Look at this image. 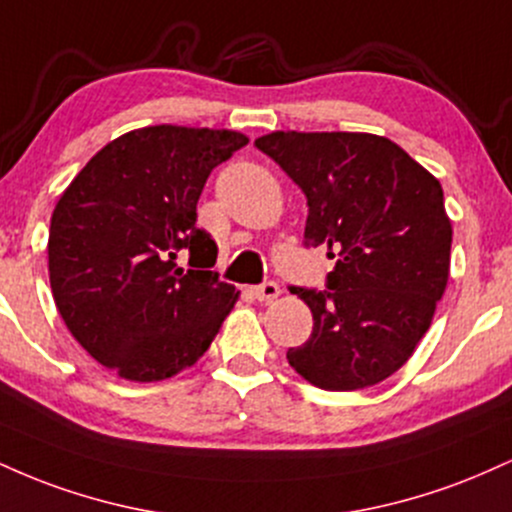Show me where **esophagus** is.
I'll use <instances>...</instances> for the list:
<instances>
[{
	"mask_svg": "<svg viewBox=\"0 0 512 512\" xmlns=\"http://www.w3.org/2000/svg\"><path fill=\"white\" fill-rule=\"evenodd\" d=\"M279 293H281V289L274 284V281H267V284L255 286V289H252V296H255L257 301H262V303L276 301V298H279Z\"/></svg>",
	"mask_w": 512,
	"mask_h": 512,
	"instance_id": "1",
	"label": "esophagus"
}]
</instances>
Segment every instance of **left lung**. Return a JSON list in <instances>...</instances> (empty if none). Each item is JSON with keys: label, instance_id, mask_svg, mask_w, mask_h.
<instances>
[{"label": "left lung", "instance_id": "left-lung-1", "mask_svg": "<svg viewBox=\"0 0 512 512\" xmlns=\"http://www.w3.org/2000/svg\"><path fill=\"white\" fill-rule=\"evenodd\" d=\"M255 146L308 199L305 245L337 257L330 291L293 289L313 334L291 368L320 390L383 383L431 327L450 276L452 223L436 175L368 132H269Z\"/></svg>", "mask_w": 512, "mask_h": 512}]
</instances>
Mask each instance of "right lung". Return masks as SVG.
Returning <instances> with one entry per match:
<instances>
[{"instance_id": "add662e5", "label": "right lung", "mask_w": 512, "mask_h": 512, "mask_svg": "<svg viewBox=\"0 0 512 512\" xmlns=\"http://www.w3.org/2000/svg\"><path fill=\"white\" fill-rule=\"evenodd\" d=\"M248 137L151 125L98 151L50 219V289L64 325L125 380L158 383L195 366L240 291L219 281L216 243L197 228L209 173ZM191 250V266L177 257Z\"/></svg>"}]
</instances>
